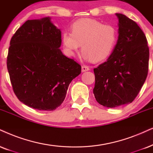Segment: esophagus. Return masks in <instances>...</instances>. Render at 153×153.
<instances>
[{"label": "esophagus", "mask_w": 153, "mask_h": 153, "mask_svg": "<svg viewBox=\"0 0 153 153\" xmlns=\"http://www.w3.org/2000/svg\"><path fill=\"white\" fill-rule=\"evenodd\" d=\"M90 70V68L88 65H82V72H85V71H88Z\"/></svg>", "instance_id": "1"}]
</instances>
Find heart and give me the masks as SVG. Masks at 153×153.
<instances>
[{
  "label": "heart",
  "mask_w": 153,
  "mask_h": 153,
  "mask_svg": "<svg viewBox=\"0 0 153 153\" xmlns=\"http://www.w3.org/2000/svg\"><path fill=\"white\" fill-rule=\"evenodd\" d=\"M71 32L63 33V45L68 54L73 56L82 44L85 59L100 62L110 56L118 39L117 29L93 19L82 18L73 23Z\"/></svg>",
  "instance_id": "b5f03b06"
}]
</instances>
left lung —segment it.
Here are the masks:
<instances>
[{
    "label": "left lung",
    "mask_w": 153,
    "mask_h": 153,
    "mask_svg": "<svg viewBox=\"0 0 153 153\" xmlns=\"http://www.w3.org/2000/svg\"><path fill=\"white\" fill-rule=\"evenodd\" d=\"M116 15L119 19L117 44L107 61L94 68V97L98 103L109 108L131 103L148 72L146 35L136 22L121 13Z\"/></svg>",
    "instance_id": "1"
}]
</instances>
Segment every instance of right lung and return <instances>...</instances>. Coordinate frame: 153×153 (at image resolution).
<instances>
[{
	"label": "right lung",
	"instance_id": "add662e5",
	"mask_svg": "<svg viewBox=\"0 0 153 153\" xmlns=\"http://www.w3.org/2000/svg\"><path fill=\"white\" fill-rule=\"evenodd\" d=\"M7 68L15 95L25 105L53 111L64 101L81 66L60 49L61 31L46 17L26 21L10 42Z\"/></svg>",
	"mask_w": 153,
	"mask_h": 153
}]
</instances>
